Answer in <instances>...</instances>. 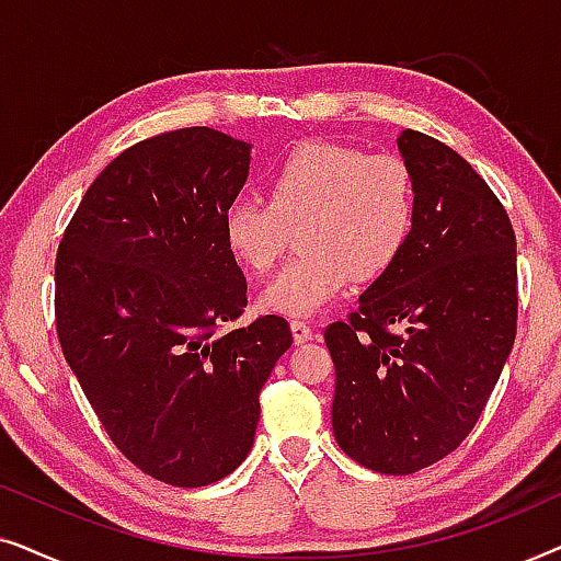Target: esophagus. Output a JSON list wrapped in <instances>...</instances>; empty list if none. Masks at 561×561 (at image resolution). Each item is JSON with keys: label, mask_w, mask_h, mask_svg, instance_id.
<instances>
[{"label": "esophagus", "mask_w": 561, "mask_h": 561, "mask_svg": "<svg viewBox=\"0 0 561 561\" xmlns=\"http://www.w3.org/2000/svg\"><path fill=\"white\" fill-rule=\"evenodd\" d=\"M290 332H294L296 342H306V340H311V336H313V329H311L309 321H301V319L290 321Z\"/></svg>", "instance_id": "obj_1"}]
</instances>
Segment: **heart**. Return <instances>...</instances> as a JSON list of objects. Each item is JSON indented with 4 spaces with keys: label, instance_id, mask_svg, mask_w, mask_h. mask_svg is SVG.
Instances as JSON below:
<instances>
[{
    "label": "heart",
    "instance_id": "obj_1",
    "mask_svg": "<svg viewBox=\"0 0 561 561\" xmlns=\"http://www.w3.org/2000/svg\"><path fill=\"white\" fill-rule=\"evenodd\" d=\"M416 196L409 165L340 142H304L271 168L265 198L234 196L221 242L248 273L275 267L298 229L304 252L263 290V306L311 317L347 294L355 278L388 273L409 242Z\"/></svg>",
    "mask_w": 561,
    "mask_h": 561
}]
</instances>
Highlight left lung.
Instances as JSON below:
<instances>
[{"mask_svg": "<svg viewBox=\"0 0 561 561\" xmlns=\"http://www.w3.org/2000/svg\"><path fill=\"white\" fill-rule=\"evenodd\" d=\"M416 196L409 242L324 329L336 444L367 470L411 474L467 439L516 340L518 271L508 211L434 137H398Z\"/></svg>", "mask_w": 561, "mask_h": 561, "instance_id": "1", "label": "left lung"}]
</instances>
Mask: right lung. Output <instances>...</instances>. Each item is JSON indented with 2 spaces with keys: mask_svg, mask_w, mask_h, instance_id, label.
Listing matches in <instances>:
<instances>
[{
  "mask_svg": "<svg viewBox=\"0 0 561 561\" xmlns=\"http://www.w3.org/2000/svg\"><path fill=\"white\" fill-rule=\"evenodd\" d=\"M250 145L183 127L119 152L60 237L56 332L96 419L150 478L202 488L248 457L260 390L294 344L275 313L232 329L248 283L221 214Z\"/></svg>",
  "mask_w": 561,
  "mask_h": 561,
  "instance_id": "add662e5",
  "label": "right lung"
}]
</instances>
